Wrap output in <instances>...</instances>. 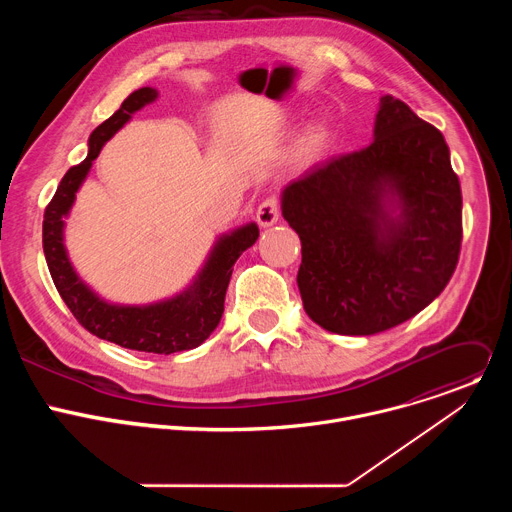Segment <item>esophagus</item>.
I'll return each mask as SVG.
<instances>
[{
  "label": "esophagus",
  "instance_id": "1",
  "mask_svg": "<svg viewBox=\"0 0 512 512\" xmlns=\"http://www.w3.org/2000/svg\"><path fill=\"white\" fill-rule=\"evenodd\" d=\"M279 212H281L279 200H277L275 196H269V198H265V200L257 206V223H259L261 227H271L273 223H277Z\"/></svg>",
  "mask_w": 512,
  "mask_h": 512
}]
</instances>
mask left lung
Listing matches in <instances>:
<instances>
[{
    "label": "left lung",
    "instance_id": "obj_1",
    "mask_svg": "<svg viewBox=\"0 0 512 512\" xmlns=\"http://www.w3.org/2000/svg\"><path fill=\"white\" fill-rule=\"evenodd\" d=\"M402 214L393 219L384 202ZM283 218L302 241L298 287L324 330L371 336L442 294L462 247V190L440 129L393 95L375 141L287 184Z\"/></svg>",
    "mask_w": 512,
    "mask_h": 512
}]
</instances>
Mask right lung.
Returning a JSON list of instances; mask_svg holds the SVG:
<instances>
[{
    "label": "right lung",
    "instance_id": "obj_1",
    "mask_svg": "<svg viewBox=\"0 0 512 512\" xmlns=\"http://www.w3.org/2000/svg\"><path fill=\"white\" fill-rule=\"evenodd\" d=\"M156 97L158 91L150 87L131 93L121 107L91 133L89 156L64 174L56 194L44 210L42 247L60 298L85 330L123 348L172 354L200 346L221 322L233 265L239 255L257 241V225L251 223L218 241L198 279L184 294L143 308L111 306L99 300L77 277L62 245V216L68 214L72 202H75V194L105 141H109L129 121L131 113L152 103Z\"/></svg>",
    "mask_w": 512,
    "mask_h": 512
}]
</instances>
